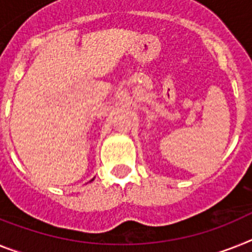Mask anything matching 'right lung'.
<instances>
[{"label": "right lung", "mask_w": 252, "mask_h": 252, "mask_svg": "<svg viewBox=\"0 0 252 252\" xmlns=\"http://www.w3.org/2000/svg\"><path fill=\"white\" fill-rule=\"evenodd\" d=\"M92 181H94V179H92Z\"/></svg>", "instance_id": "add662e5"}]
</instances>
